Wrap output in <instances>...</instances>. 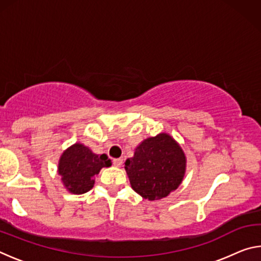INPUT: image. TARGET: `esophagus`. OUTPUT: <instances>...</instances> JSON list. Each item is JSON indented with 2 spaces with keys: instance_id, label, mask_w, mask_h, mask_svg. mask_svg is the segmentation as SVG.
Segmentation results:
<instances>
[{
  "instance_id": "34e87169",
  "label": "esophagus",
  "mask_w": 261,
  "mask_h": 261,
  "mask_svg": "<svg viewBox=\"0 0 261 261\" xmlns=\"http://www.w3.org/2000/svg\"><path fill=\"white\" fill-rule=\"evenodd\" d=\"M122 163H123L122 159H114V160H113V165L115 167H121Z\"/></svg>"
}]
</instances>
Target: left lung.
Instances as JSON below:
<instances>
[{"label": "left lung", "mask_w": 261, "mask_h": 261, "mask_svg": "<svg viewBox=\"0 0 261 261\" xmlns=\"http://www.w3.org/2000/svg\"><path fill=\"white\" fill-rule=\"evenodd\" d=\"M132 189L148 200L167 197L178 188L185 171V155L169 135L144 140L134 158L125 161Z\"/></svg>", "instance_id": "1"}]
</instances>
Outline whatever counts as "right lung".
Returning a JSON list of instances; mask_svg holds the SVG:
<instances>
[{
	"label": "right lung",
	"instance_id": "add662e5",
	"mask_svg": "<svg viewBox=\"0 0 261 261\" xmlns=\"http://www.w3.org/2000/svg\"><path fill=\"white\" fill-rule=\"evenodd\" d=\"M112 166L106 154H94L82 144H74L60 159L59 174L70 192L85 193L93 188L95 175L102 167Z\"/></svg>",
	"mask_w": 261,
	"mask_h": 261
}]
</instances>
